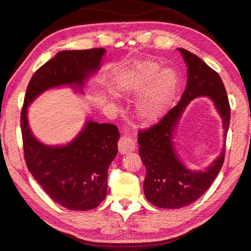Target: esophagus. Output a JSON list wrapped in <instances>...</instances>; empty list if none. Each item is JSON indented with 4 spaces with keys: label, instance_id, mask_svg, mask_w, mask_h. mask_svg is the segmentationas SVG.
I'll return each instance as SVG.
<instances>
[{
    "label": "esophagus",
    "instance_id": "1",
    "mask_svg": "<svg viewBox=\"0 0 251 251\" xmlns=\"http://www.w3.org/2000/svg\"><path fill=\"white\" fill-rule=\"evenodd\" d=\"M134 149H135V141L130 137V136L125 135L120 138V141H118V151L121 153L124 154L129 151H133Z\"/></svg>",
    "mask_w": 251,
    "mask_h": 251
}]
</instances>
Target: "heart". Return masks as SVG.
I'll return each instance as SVG.
<instances>
[{
	"instance_id": "1",
	"label": "heart",
	"mask_w": 251,
	"mask_h": 251,
	"mask_svg": "<svg viewBox=\"0 0 251 251\" xmlns=\"http://www.w3.org/2000/svg\"><path fill=\"white\" fill-rule=\"evenodd\" d=\"M123 85L127 92L134 94L148 90L138 103L137 112L143 120L154 121L162 115L170 104L176 79L172 71H160V67L156 63L141 61L136 63Z\"/></svg>"
}]
</instances>
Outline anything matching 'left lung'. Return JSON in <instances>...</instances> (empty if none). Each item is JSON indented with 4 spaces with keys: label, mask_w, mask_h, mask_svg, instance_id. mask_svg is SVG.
<instances>
[{
    "label": "left lung",
    "mask_w": 251,
    "mask_h": 251,
    "mask_svg": "<svg viewBox=\"0 0 251 251\" xmlns=\"http://www.w3.org/2000/svg\"><path fill=\"white\" fill-rule=\"evenodd\" d=\"M179 50L188 66V83L181 100L156 124L138 131L139 156L146 167L145 195L160 208H180L197 201L211 186L224 163L225 149L204 171L186 169L176 157L172 131L191 100L203 95L211 98L223 118L225 134L230 120L228 98L221 76L201 58L186 49Z\"/></svg>",
    "instance_id": "left-lung-1"
}]
</instances>
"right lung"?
Wrapping results in <instances>:
<instances>
[{"instance_id":"obj_1","label":"right lung","mask_w":251,"mask_h":251,"mask_svg":"<svg viewBox=\"0 0 251 251\" xmlns=\"http://www.w3.org/2000/svg\"><path fill=\"white\" fill-rule=\"evenodd\" d=\"M106 50H63L35 72L27 85L21 112V129L26 166L54 202L72 211L99 206L106 195L107 170L117 154L118 128L113 124L86 123L69 145L48 147L31 135L27 106L45 90L63 84L83 85L98 70Z\"/></svg>"}]
</instances>
